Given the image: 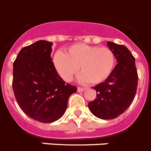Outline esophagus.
<instances>
[{"label":"esophagus","instance_id":"1","mask_svg":"<svg viewBox=\"0 0 151 151\" xmlns=\"http://www.w3.org/2000/svg\"><path fill=\"white\" fill-rule=\"evenodd\" d=\"M86 90L85 88H83V87H77V91L78 92H83Z\"/></svg>","mask_w":151,"mask_h":151}]
</instances>
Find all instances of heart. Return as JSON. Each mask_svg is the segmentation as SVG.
<instances>
[{
    "label": "heart",
    "mask_w": 151,
    "mask_h": 151,
    "mask_svg": "<svg viewBox=\"0 0 151 151\" xmlns=\"http://www.w3.org/2000/svg\"><path fill=\"white\" fill-rule=\"evenodd\" d=\"M53 62L58 74L65 81H71L80 68L79 82L99 84L112 74L115 55L108 47L76 44L69 47L65 54L56 53Z\"/></svg>",
    "instance_id": "obj_1"
}]
</instances>
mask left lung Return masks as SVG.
I'll return each instance as SVG.
<instances>
[{
    "label": "left lung",
    "instance_id": "8db88e82",
    "mask_svg": "<svg viewBox=\"0 0 151 151\" xmlns=\"http://www.w3.org/2000/svg\"><path fill=\"white\" fill-rule=\"evenodd\" d=\"M118 64L106 81L93 88L96 98L88 103L91 112L101 119L117 118L130 106L137 92V76L135 58L122 45L107 42Z\"/></svg>",
    "mask_w": 151,
    "mask_h": 151
}]
</instances>
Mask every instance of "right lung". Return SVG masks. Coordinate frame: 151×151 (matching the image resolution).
Segmentation results:
<instances>
[{
	"label": "right lung",
	"mask_w": 151,
	"mask_h": 151,
	"mask_svg": "<svg viewBox=\"0 0 151 151\" xmlns=\"http://www.w3.org/2000/svg\"><path fill=\"white\" fill-rule=\"evenodd\" d=\"M52 42L39 40L23 48L14 62L13 90L29 117L50 123L62 116L77 87L58 75L51 58Z\"/></svg>",
	"instance_id": "add662e5"
}]
</instances>
